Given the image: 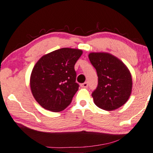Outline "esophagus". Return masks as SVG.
<instances>
[{"label":"esophagus","mask_w":153,"mask_h":153,"mask_svg":"<svg viewBox=\"0 0 153 153\" xmlns=\"http://www.w3.org/2000/svg\"><path fill=\"white\" fill-rule=\"evenodd\" d=\"M80 86H81L82 88H88V82H85V83H82V84L80 85Z\"/></svg>","instance_id":"1"}]
</instances>
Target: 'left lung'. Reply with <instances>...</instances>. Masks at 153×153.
I'll use <instances>...</instances> for the list:
<instances>
[{
	"label": "left lung",
	"mask_w": 153,
	"mask_h": 153,
	"mask_svg": "<svg viewBox=\"0 0 153 153\" xmlns=\"http://www.w3.org/2000/svg\"><path fill=\"white\" fill-rule=\"evenodd\" d=\"M88 58L98 76V85L91 94L95 105L107 111L123 106L132 89L131 75L127 67L108 53H90Z\"/></svg>",
	"instance_id": "1"
}]
</instances>
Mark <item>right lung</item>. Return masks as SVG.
Segmentation results:
<instances>
[{"instance_id": "add662e5", "label": "right lung", "mask_w": 153, "mask_h": 153, "mask_svg": "<svg viewBox=\"0 0 153 153\" xmlns=\"http://www.w3.org/2000/svg\"><path fill=\"white\" fill-rule=\"evenodd\" d=\"M82 53L80 49L63 48L37 62L30 76V88L41 107L60 112L70 105L79 88L74 66Z\"/></svg>"}]
</instances>
